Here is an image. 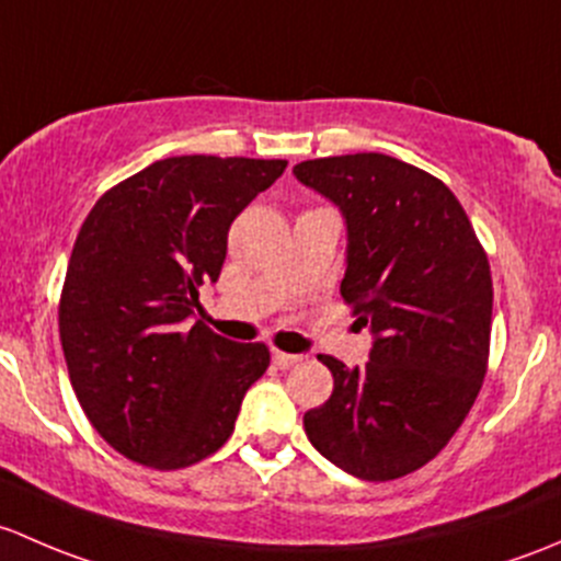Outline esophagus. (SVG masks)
Listing matches in <instances>:
<instances>
[{"mask_svg": "<svg viewBox=\"0 0 561 561\" xmlns=\"http://www.w3.org/2000/svg\"><path fill=\"white\" fill-rule=\"evenodd\" d=\"M273 362H275V367L288 369V367L299 365V362H302V356H294V354H286V351L275 348V351H273Z\"/></svg>", "mask_w": 561, "mask_h": 561, "instance_id": "esophagus-1", "label": "esophagus"}]
</instances>
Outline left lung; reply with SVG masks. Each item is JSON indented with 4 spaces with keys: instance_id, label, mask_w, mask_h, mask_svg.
<instances>
[{
    "instance_id": "left-lung-1",
    "label": "left lung",
    "mask_w": 561,
    "mask_h": 561,
    "mask_svg": "<svg viewBox=\"0 0 561 561\" xmlns=\"http://www.w3.org/2000/svg\"><path fill=\"white\" fill-rule=\"evenodd\" d=\"M294 175L343 210L340 294L375 332L365 367L319 356L334 389L305 413V432L340 470L394 481L448 446L481 391L492 340L489 256L451 188L394 156H327Z\"/></svg>"
}]
</instances>
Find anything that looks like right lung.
Wrapping results in <instances>:
<instances>
[{
	"label": "right lung",
	"mask_w": 561,
	"mask_h": 561,
	"mask_svg": "<svg viewBox=\"0 0 561 561\" xmlns=\"http://www.w3.org/2000/svg\"><path fill=\"white\" fill-rule=\"evenodd\" d=\"M286 164L172 156L115 183L85 216L59 299L61 348L80 408L126 459L181 470L234 432L267 345L188 319L221 275L232 221Z\"/></svg>",
	"instance_id": "1"
}]
</instances>
